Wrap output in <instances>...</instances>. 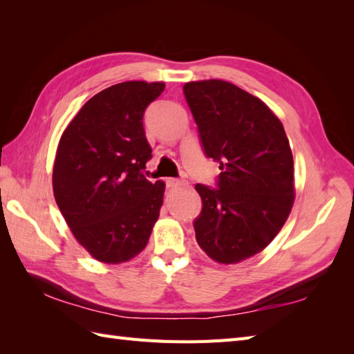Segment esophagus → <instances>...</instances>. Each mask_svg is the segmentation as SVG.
I'll return each instance as SVG.
<instances>
[{
	"instance_id": "1",
	"label": "esophagus",
	"mask_w": 354,
	"mask_h": 354,
	"mask_svg": "<svg viewBox=\"0 0 354 354\" xmlns=\"http://www.w3.org/2000/svg\"><path fill=\"white\" fill-rule=\"evenodd\" d=\"M185 181H183V179H176V178H167L165 179V185L170 187V189H173V187H179V185H184Z\"/></svg>"
}]
</instances>
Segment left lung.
Returning <instances> with one entry per match:
<instances>
[{"instance_id": "obj_1", "label": "left lung", "mask_w": 354, "mask_h": 354, "mask_svg": "<svg viewBox=\"0 0 354 354\" xmlns=\"http://www.w3.org/2000/svg\"><path fill=\"white\" fill-rule=\"evenodd\" d=\"M202 150L221 164L216 187L196 184L199 246L219 263L259 254L293 204V158L284 127L257 97L225 80L185 84Z\"/></svg>"}]
</instances>
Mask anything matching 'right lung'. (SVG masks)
Listing matches in <instances>:
<instances>
[{"label":"right lung","mask_w":354,"mask_h":354,"mask_svg":"<svg viewBox=\"0 0 354 354\" xmlns=\"http://www.w3.org/2000/svg\"><path fill=\"white\" fill-rule=\"evenodd\" d=\"M162 82H123L89 99L59 141L53 192L77 242L104 263L140 254L160 216L162 181L145 176L152 158L142 118Z\"/></svg>","instance_id":"obj_1"}]
</instances>
